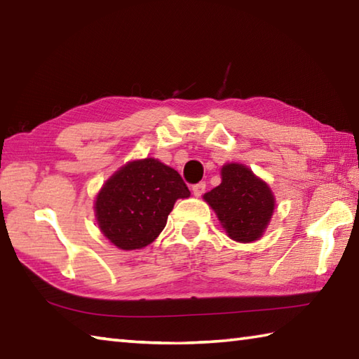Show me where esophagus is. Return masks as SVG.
I'll use <instances>...</instances> for the list:
<instances>
[{
  "label": "esophagus",
  "instance_id": "esophagus-1",
  "mask_svg": "<svg viewBox=\"0 0 359 359\" xmlns=\"http://www.w3.org/2000/svg\"><path fill=\"white\" fill-rule=\"evenodd\" d=\"M205 182H199V184H196V185H193V194L196 198H199V196H202V194H204V191H205Z\"/></svg>",
  "mask_w": 359,
  "mask_h": 359
}]
</instances>
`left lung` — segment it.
Masks as SVG:
<instances>
[{
  "mask_svg": "<svg viewBox=\"0 0 359 359\" xmlns=\"http://www.w3.org/2000/svg\"><path fill=\"white\" fill-rule=\"evenodd\" d=\"M227 236L240 243L262 237L275 210V196L264 180L240 163L221 168V184L204 194Z\"/></svg>",
  "mask_w": 359,
  "mask_h": 359,
  "instance_id": "obj_1",
  "label": "left lung"
}]
</instances>
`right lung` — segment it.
Wrapping results in <instances>:
<instances>
[{
  "mask_svg": "<svg viewBox=\"0 0 359 359\" xmlns=\"http://www.w3.org/2000/svg\"><path fill=\"white\" fill-rule=\"evenodd\" d=\"M188 196L190 190L175 169L155 158L130 161L97 194V223L114 246L140 250L165 229L175 201Z\"/></svg>",
  "mask_w": 359,
  "mask_h": 359,
  "instance_id": "1",
  "label": "right lung"
}]
</instances>
